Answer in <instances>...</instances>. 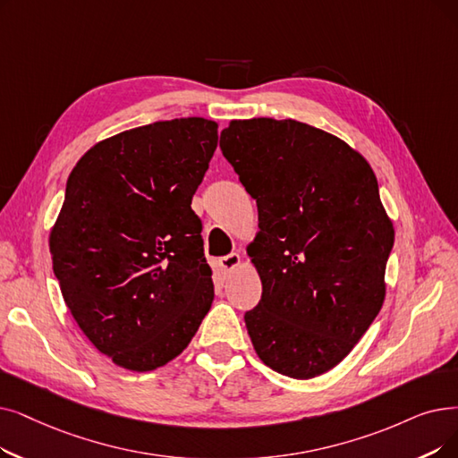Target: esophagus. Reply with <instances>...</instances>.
I'll list each match as a JSON object with an SVG mask.
<instances>
[{
  "instance_id": "34e87169",
  "label": "esophagus",
  "mask_w": 458,
  "mask_h": 458,
  "mask_svg": "<svg viewBox=\"0 0 458 458\" xmlns=\"http://www.w3.org/2000/svg\"><path fill=\"white\" fill-rule=\"evenodd\" d=\"M240 264H242V256L237 254V252H232V254H228V256H223L221 260H218V266H221V269H223L225 273L233 271Z\"/></svg>"
}]
</instances>
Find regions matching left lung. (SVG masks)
I'll return each instance as SVG.
<instances>
[{
	"label": "left lung",
	"instance_id": "obj_1",
	"mask_svg": "<svg viewBox=\"0 0 458 458\" xmlns=\"http://www.w3.org/2000/svg\"><path fill=\"white\" fill-rule=\"evenodd\" d=\"M221 149L258 206L247 247L262 300L245 312L258 357L309 380L339 365L386 300L394 230L361 153L295 119H233Z\"/></svg>",
	"mask_w": 458,
	"mask_h": 458
}]
</instances>
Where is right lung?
Returning <instances> with one entry per match:
<instances>
[{"instance_id": "obj_1", "label": "right lung", "mask_w": 458, "mask_h": 458, "mask_svg": "<svg viewBox=\"0 0 458 458\" xmlns=\"http://www.w3.org/2000/svg\"><path fill=\"white\" fill-rule=\"evenodd\" d=\"M204 117L123 131L72 168L50 230L54 275L91 344L148 372L180 355L213 303L191 202L218 142Z\"/></svg>"}]
</instances>
